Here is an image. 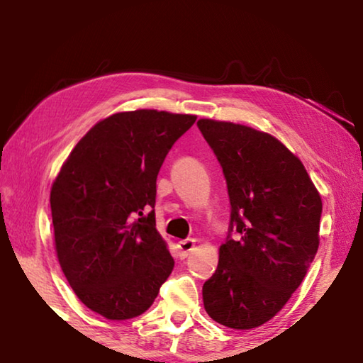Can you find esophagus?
Instances as JSON below:
<instances>
[{"mask_svg": "<svg viewBox=\"0 0 363 363\" xmlns=\"http://www.w3.org/2000/svg\"><path fill=\"white\" fill-rule=\"evenodd\" d=\"M177 248H179L181 256L186 257L190 253V251L195 248V240H192V238H187V240L177 242Z\"/></svg>", "mask_w": 363, "mask_h": 363, "instance_id": "esophagus-1", "label": "esophagus"}]
</instances>
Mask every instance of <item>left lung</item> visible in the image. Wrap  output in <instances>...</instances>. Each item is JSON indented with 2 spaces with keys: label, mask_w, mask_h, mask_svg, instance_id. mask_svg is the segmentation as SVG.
Returning <instances> with one entry per match:
<instances>
[{
  "label": "left lung",
  "mask_w": 363,
  "mask_h": 363,
  "mask_svg": "<svg viewBox=\"0 0 363 363\" xmlns=\"http://www.w3.org/2000/svg\"><path fill=\"white\" fill-rule=\"evenodd\" d=\"M196 126L230 200L229 233L203 285L205 309L224 327L256 328L288 303L314 261L320 195L301 160L270 134L208 118Z\"/></svg>",
  "instance_id": "left-lung-1"
}]
</instances>
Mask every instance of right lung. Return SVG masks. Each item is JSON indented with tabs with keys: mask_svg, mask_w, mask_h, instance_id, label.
I'll list each match as a JSON object with an SVG mask.
<instances>
[{
	"mask_svg": "<svg viewBox=\"0 0 363 363\" xmlns=\"http://www.w3.org/2000/svg\"><path fill=\"white\" fill-rule=\"evenodd\" d=\"M195 120L145 108L108 116L84 134L52 184L60 267L78 299L108 320L144 314L173 272L155 227L157 176Z\"/></svg>",
	"mask_w": 363,
	"mask_h": 363,
	"instance_id": "1",
	"label": "right lung"
}]
</instances>
